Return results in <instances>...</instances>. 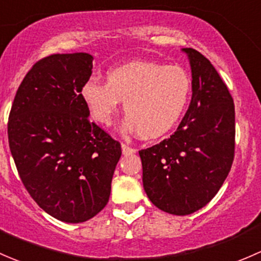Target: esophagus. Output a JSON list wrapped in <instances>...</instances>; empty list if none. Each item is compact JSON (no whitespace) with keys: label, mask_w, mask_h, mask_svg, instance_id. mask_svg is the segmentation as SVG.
I'll list each match as a JSON object with an SVG mask.
<instances>
[{"label":"esophagus","mask_w":261,"mask_h":261,"mask_svg":"<svg viewBox=\"0 0 261 261\" xmlns=\"http://www.w3.org/2000/svg\"><path fill=\"white\" fill-rule=\"evenodd\" d=\"M122 152H123V154L128 155V154H133V153H136L137 149L136 148H132V147L127 146V144L123 143L122 144Z\"/></svg>","instance_id":"esophagus-1"}]
</instances>
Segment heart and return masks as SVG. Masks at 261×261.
I'll return each instance as SVG.
<instances>
[{
    "instance_id": "1",
    "label": "heart",
    "mask_w": 261,
    "mask_h": 261,
    "mask_svg": "<svg viewBox=\"0 0 261 261\" xmlns=\"http://www.w3.org/2000/svg\"><path fill=\"white\" fill-rule=\"evenodd\" d=\"M189 72L178 65L133 61L107 72V83L91 76L80 96L91 118L111 124L120 101L127 123L144 138H157L178 122L191 95Z\"/></svg>"
}]
</instances>
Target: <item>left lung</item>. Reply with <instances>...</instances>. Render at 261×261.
<instances>
[{
  "instance_id": "1",
  "label": "left lung",
  "mask_w": 261,
  "mask_h": 261,
  "mask_svg": "<svg viewBox=\"0 0 261 261\" xmlns=\"http://www.w3.org/2000/svg\"><path fill=\"white\" fill-rule=\"evenodd\" d=\"M192 98L178 128L161 143L139 150L143 187L160 210L185 216L215 197L235 153V106L208 59L186 47Z\"/></svg>"
}]
</instances>
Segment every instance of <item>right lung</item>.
Instances as JSON below:
<instances>
[{
    "mask_svg": "<svg viewBox=\"0 0 261 261\" xmlns=\"http://www.w3.org/2000/svg\"><path fill=\"white\" fill-rule=\"evenodd\" d=\"M93 56L54 54L23 77L11 107L7 133L23 186L45 212L79 224L108 203L119 142L89 120L80 96Z\"/></svg>",
    "mask_w": 261,
    "mask_h": 261,
    "instance_id": "1",
    "label": "right lung"
}]
</instances>
